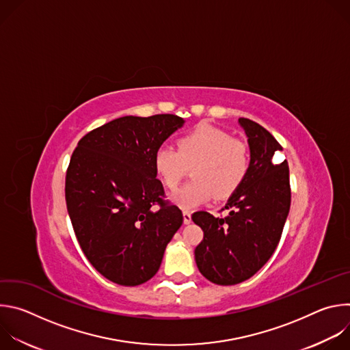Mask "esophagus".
Here are the masks:
<instances>
[{
	"instance_id": "esophagus-1",
	"label": "esophagus",
	"mask_w": 350,
	"mask_h": 350,
	"mask_svg": "<svg viewBox=\"0 0 350 350\" xmlns=\"http://www.w3.org/2000/svg\"><path fill=\"white\" fill-rule=\"evenodd\" d=\"M183 220H184V224H189L192 221L191 213L189 212H183Z\"/></svg>"
}]
</instances>
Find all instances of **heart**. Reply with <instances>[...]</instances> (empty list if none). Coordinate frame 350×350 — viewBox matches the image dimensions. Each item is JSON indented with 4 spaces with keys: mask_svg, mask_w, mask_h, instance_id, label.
I'll list each match as a JSON object with an SVG mask.
<instances>
[{
    "mask_svg": "<svg viewBox=\"0 0 350 350\" xmlns=\"http://www.w3.org/2000/svg\"><path fill=\"white\" fill-rule=\"evenodd\" d=\"M251 158L246 142L215 126L199 124L177 139V151L159 148L154 157L157 176L174 189L188 169L193 181L173 192L169 199L183 211H193L215 198L231 196L243 183Z\"/></svg>",
    "mask_w": 350,
    "mask_h": 350,
    "instance_id": "1",
    "label": "heart"
}]
</instances>
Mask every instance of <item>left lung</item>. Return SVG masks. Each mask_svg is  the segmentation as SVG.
Here are the masks:
<instances>
[{
  "instance_id": "left-lung-1",
  "label": "left lung",
  "mask_w": 350,
  "mask_h": 350,
  "mask_svg": "<svg viewBox=\"0 0 350 350\" xmlns=\"http://www.w3.org/2000/svg\"><path fill=\"white\" fill-rule=\"evenodd\" d=\"M247 137V174L228 198L226 217L196 212L192 220L204 231L195 247L201 274L217 285H234L258 273L274 254L291 206L288 162L273 163L282 151L277 139L260 124L241 118Z\"/></svg>"
}]
</instances>
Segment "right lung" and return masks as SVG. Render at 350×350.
Listing matches in <instances>:
<instances>
[{
  "instance_id": "add662e5",
  "label": "right lung",
  "mask_w": 350,
  "mask_h": 350,
  "mask_svg": "<svg viewBox=\"0 0 350 350\" xmlns=\"http://www.w3.org/2000/svg\"><path fill=\"white\" fill-rule=\"evenodd\" d=\"M184 123L176 115L123 116L85 134L70 158L65 196L76 238L115 284L151 280L183 224L181 211L162 199L154 157Z\"/></svg>"
}]
</instances>
